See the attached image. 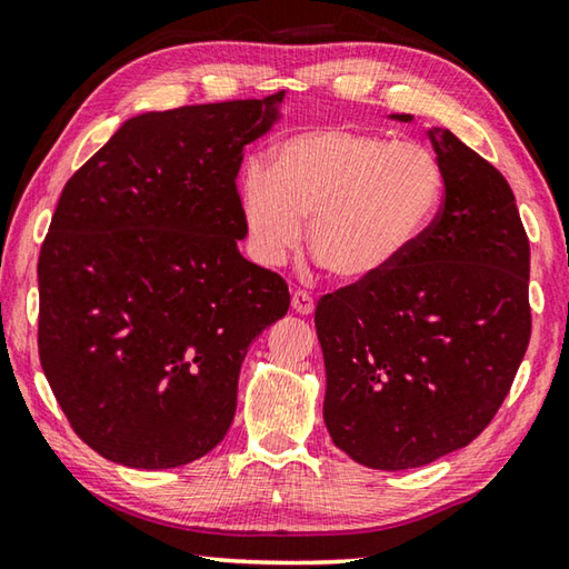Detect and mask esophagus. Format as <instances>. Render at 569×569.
Wrapping results in <instances>:
<instances>
[{
	"label": "esophagus",
	"mask_w": 569,
	"mask_h": 569,
	"mask_svg": "<svg viewBox=\"0 0 569 569\" xmlns=\"http://www.w3.org/2000/svg\"><path fill=\"white\" fill-rule=\"evenodd\" d=\"M292 309L297 315H312L315 312V297L307 289H295L292 292Z\"/></svg>",
	"instance_id": "esophagus-1"
}]
</instances>
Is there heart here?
Masks as SVG:
<instances>
[{"instance_id": "heart-1", "label": "heart", "mask_w": 569, "mask_h": 569, "mask_svg": "<svg viewBox=\"0 0 569 569\" xmlns=\"http://www.w3.org/2000/svg\"><path fill=\"white\" fill-rule=\"evenodd\" d=\"M443 200V168L431 148L351 128L287 138L267 170L250 163L240 208L252 257L282 264L305 240L341 282L391 272L431 228Z\"/></svg>"}]
</instances>
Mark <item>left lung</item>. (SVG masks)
Instances as JSON below:
<instances>
[{"mask_svg": "<svg viewBox=\"0 0 569 569\" xmlns=\"http://www.w3.org/2000/svg\"><path fill=\"white\" fill-rule=\"evenodd\" d=\"M428 136L446 188L431 228L391 272L315 309L327 431L377 470L433 463L483 433L530 345V242L516 196L448 128Z\"/></svg>", "mask_w": 569, "mask_h": 569, "instance_id": "left-lung-1", "label": "left lung"}]
</instances>
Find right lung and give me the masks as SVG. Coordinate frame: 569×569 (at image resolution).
<instances>
[{"label":"right lung","instance_id":"1","mask_svg":"<svg viewBox=\"0 0 569 569\" xmlns=\"http://www.w3.org/2000/svg\"><path fill=\"white\" fill-rule=\"evenodd\" d=\"M284 91L126 121L69 178L39 254V359L77 436L160 470L216 448L244 353L289 309L238 240L242 148Z\"/></svg>","mask_w":569,"mask_h":569}]
</instances>
